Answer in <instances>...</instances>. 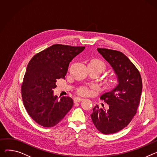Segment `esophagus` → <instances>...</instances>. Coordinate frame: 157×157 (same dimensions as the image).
Masks as SVG:
<instances>
[{
	"mask_svg": "<svg viewBox=\"0 0 157 157\" xmlns=\"http://www.w3.org/2000/svg\"><path fill=\"white\" fill-rule=\"evenodd\" d=\"M82 100H83V98L77 97V98H76L74 100V102H75V103H78V102H80V101H81Z\"/></svg>",
	"mask_w": 157,
	"mask_h": 157,
	"instance_id": "esophagus-1",
	"label": "esophagus"
}]
</instances>
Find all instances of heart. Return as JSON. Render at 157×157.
Segmentation results:
<instances>
[{
  "instance_id": "heart-1",
  "label": "heart",
  "mask_w": 157,
  "mask_h": 157,
  "mask_svg": "<svg viewBox=\"0 0 157 157\" xmlns=\"http://www.w3.org/2000/svg\"><path fill=\"white\" fill-rule=\"evenodd\" d=\"M89 64L95 66L100 71V72L105 71L107 68V66L105 62L99 59H93L90 61ZM115 82H116V78L114 76H111L107 79V85H113ZM78 93L81 95H87L90 93V90L86 88H82L79 90Z\"/></svg>"
}]
</instances>
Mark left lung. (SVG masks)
<instances>
[{
  "instance_id": "8db88e82",
  "label": "left lung",
  "mask_w": 157,
  "mask_h": 157,
  "mask_svg": "<svg viewBox=\"0 0 157 157\" xmlns=\"http://www.w3.org/2000/svg\"><path fill=\"white\" fill-rule=\"evenodd\" d=\"M97 50L113 68L118 85L100 97L109 105L108 109H100L96 105L91 117L100 132L113 134L126 127L136 113L142 92V80L138 69L121 52L101 48Z\"/></svg>"
}]
</instances>
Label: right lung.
<instances>
[{"label":"right lung","mask_w":157,"mask_h":157,"mask_svg":"<svg viewBox=\"0 0 157 157\" xmlns=\"http://www.w3.org/2000/svg\"><path fill=\"white\" fill-rule=\"evenodd\" d=\"M85 48L55 44L34 56L27 66L21 86L24 106L37 124L55 126L73 106V100L54 96L57 79L64 78L71 61Z\"/></svg>","instance_id":"right-lung-1"}]
</instances>
